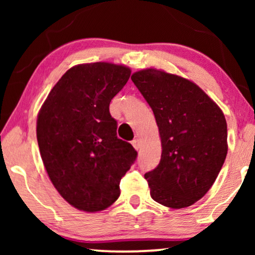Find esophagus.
<instances>
[{
  "mask_svg": "<svg viewBox=\"0 0 255 255\" xmlns=\"http://www.w3.org/2000/svg\"><path fill=\"white\" fill-rule=\"evenodd\" d=\"M131 144L133 145V147H134L135 149H139V147H140V139H138V138L133 139V140L131 141Z\"/></svg>",
  "mask_w": 255,
  "mask_h": 255,
  "instance_id": "esophagus-1",
  "label": "esophagus"
}]
</instances>
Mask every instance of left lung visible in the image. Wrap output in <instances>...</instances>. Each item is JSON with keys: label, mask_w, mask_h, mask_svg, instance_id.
Returning a JSON list of instances; mask_svg holds the SVG:
<instances>
[{"label": "left lung", "mask_w": 255, "mask_h": 255, "mask_svg": "<svg viewBox=\"0 0 255 255\" xmlns=\"http://www.w3.org/2000/svg\"><path fill=\"white\" fill-rule=\"evenodd\" d=\"M131 80L154 114L161 139L159 165L145 174L151 197L172 209L201 200L228 154V125L217 104L196 83L160 69Z\"/></svg>", "instance_id": "obj_1"}]
</instances>
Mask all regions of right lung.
<instances>
[{"instance_id": "right-lung-1", "label": "right lung", "mask_w": 255, "mask_h": 255, "mask_svg": "<svg viewBox=\"0 0 255 255\" xmlns=\"http://www.w3.org/2000/svg\"><path fill=\"white\" fill-rule=\"evenodd\" d=\"M131 69L111 62L69 68L48 94L37 118V140L55 189L72 207L96 212L120 197V182L137 158L117 137L111 100Z\"/></svg>"}]
</instances>
